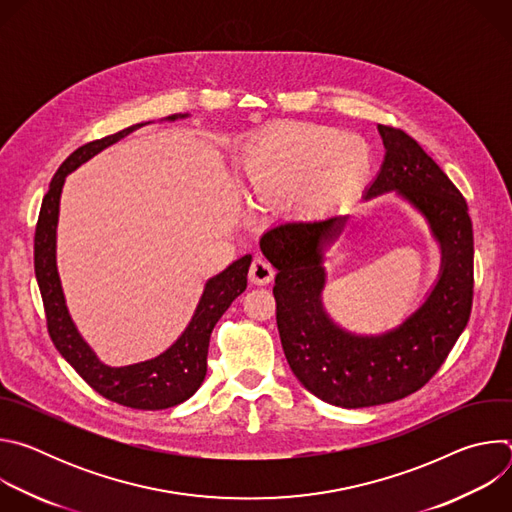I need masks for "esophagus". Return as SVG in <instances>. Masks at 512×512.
<instances>
[{"label": "esophagus", "instance_id": "34e87169", "mask_svg": "<svg viewBox=\"0 0 512 512\" xmlns=\"http://www.w3.org/2000/svg\"><path fill=\"white\" fill-rule=\"evenodd\" d=\"M275 277V269L261 257H257L253 263H251V269H249V281L253 285H267L271 283Z\"/></svg>", "mask_w": 512, "mask_h": 512}]
</instances>
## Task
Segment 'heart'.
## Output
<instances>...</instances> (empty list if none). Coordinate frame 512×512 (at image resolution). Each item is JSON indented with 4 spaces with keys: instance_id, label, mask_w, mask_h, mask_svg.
Instances as JSON below:
<instances>
[{
    "instance_id": "heart-1",
    "label": "heart",
    "mask_w": 512,
    "mask_h": 512,
    "mask_svg": "<svg viewBox=\"0 0 512 512\" xmlns=\"http://www.w3.org/2000/svg\"><path fill=\"white\" fill-rule=\"evenodd\" d=\"M373 166L360 137L326 125H279L255 137L241 158L249 196L281 198L304 214H318L367 182Z\"/></svg>"
}]
</instances>
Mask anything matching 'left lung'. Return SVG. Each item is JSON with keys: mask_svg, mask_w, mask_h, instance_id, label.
Wrapping results in <instances>:
<instances>
[{"mask_svg": "<svg viewBox=\"0 0 512 512\" xmlns=\"http://www.w3.org/2000/svg\"><path fill=\"white\" fill-rule=\"evenodd\" d=\"M385 158L364 198L393 192L425 221L440 249V271L425 298L399 324L360 334L324 306L326 251L344 218L285 221L263 233L259 247L277 269V330L289 369L318 399L362 409L399 401L442 367L464 332L474 294V237L468 204L421 145L379 125Z\"/></svg>", "mask_w": 512, "mask_h": 512, "instance_id": "obj_1", "label": "left lung"}]
</instances>
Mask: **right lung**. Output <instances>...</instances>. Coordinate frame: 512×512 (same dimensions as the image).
<instances>
[{
    "label": "right lung",
    "instance_id": "obj_1",
    "mask_svg": "<svg viewBox=\"0 0 512 512\" xmlns=\"http://www.w3.org/2000/svg\"><path fill=\"white\" fill-rule=\"evenodd\" d=\"M184 117H188V113L170 115L160 121H176ZM148 123L152 121L135 123L119 133L91 141L62 162L42 200L34 237V271L46 310L50 338L70 367L105 399L131 409L156 411L184 403L204 383L212 328L247 289V273L253 257L245 255L233 261L225 271L206 279L188 326L158 356L123 364V367H111L97 356V352L81 336L68 312L56 263V233L64 180L70 172H75L79 166L107 150L109 145Z\"/></svg>",
    "mask_w": 512,
    "mask_h": 512
}]
</instances>
